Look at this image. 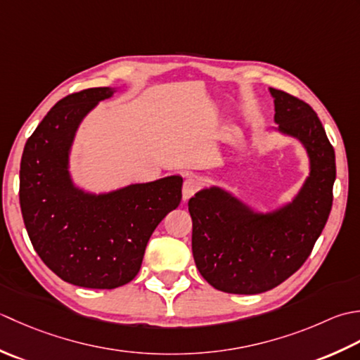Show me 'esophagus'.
Listing matches in <instances>:
<instances>
[{"label":"esophagus","mask_w":360,"mask_h":360,"mask_svg":"<svg viewBox=\"0 0 360 360\" xmlns=\"http://www.w3.org/2000/svg\"><path fill=\"white\" fill-rule=\"evenodd\" d=\"M200 186H202V181L199 180V179H195V177H188L186 180H185V183H183V189H181V197H183V200H188V199H191V197H193L197 191L200 189Z\"/></svg>","instance_id":"34e87169"}]
</instances>
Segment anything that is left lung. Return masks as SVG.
<instances>
[{"label":"left lung","mask_w":360,"mask_h":360,"mask_svg":"<svg viewBox=\"0 0 360 360\" xmlns=\"http://www.w3.org/2000/svg\"><path fill=\"white\" fill-rule=\"evenodd\" d=\"M275 134L295 139L309 160V175L289 202L256 210L231 191L212 185L188 202L193 255L212 288L255 295L288 280L311 255L333 207L335 155L317 113L297 98L269 88Z\"/></svg>","instance_id":"left-lung-1"}]
</instances>
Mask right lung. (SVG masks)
<instances>
[{
  "label": "right lung",
  "mask_w": 360,
  "mask_h": 360,
  "mask_svg": "<svg viewBox=\"0 0 360 360\" xmlns=\"http://www.w3.org/2000/svg\"><path fill=\"white\" fill-rule=\"evenodd\" d=\"M120 88H88L58 101L21 157L20 207L29 239L58 278L79 288L115 289L134 280L153 230L181 200V175L99 193L72 179L79 126Z\"/></svg>",
  "instance_id": "add662e5"
}]
</instances>
